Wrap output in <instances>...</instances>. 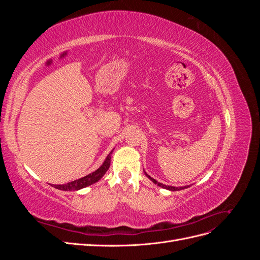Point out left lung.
Returning a JSON list of instances; mask_svg holds the SVG:
<instances>
[{"label": "left lung", "mask_w": 260, "mask_h": 260, "mask_svg": "<svg viewBox=\"0 0 260 260\" xmlns=\"http://www.w3.org/2000/svg\"><path fill=\"white\" fill-rule=\"evenodd\" d=\"M149 179H151L153 182L155 183V184H158L159 186H161V187H164V188H167V190H169V191H179V190H184V188H186L187 186H181V187H175V186H169V185H165V184H162V183H159V182H157V181L155 180V179H153V178H151L149 177L147 174H145Z\"/></svg>", "instance_id": "obj_1"}]
</instances>
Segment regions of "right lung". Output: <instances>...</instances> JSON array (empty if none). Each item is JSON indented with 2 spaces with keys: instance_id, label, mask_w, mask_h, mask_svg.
I'll return each instance as SVG.
<instances>
[{
  "instance_id": "right-lung-1",
  "label": "right lung",
  "mask_w": 260,
  "mask_h": 260,
  "mask_svg": "<svg viewBox=\"0 0 260 260\" xmlns=\"http://www.w3.org/2000/svg\"><path fill=\"white\" fill-rule=\"evenodd\" d=\"M109 165H111V156H107L105 161L103 162L102 166L96 169L92 174L85 176L83 178H80L78 180L72 181V182H68L66 184H57V185H54L52 184L55 188H58V190L61 191H75V190H80V188H83L88 185H91L93 183L98 182V181L105 175V172L108 170L109 168Z\"/></svg>"
}]
</instances>
